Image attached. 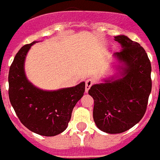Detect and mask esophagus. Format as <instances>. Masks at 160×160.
<instances>
[{"mask_svg":"<svg viewBox=\"0 0 160 160\" xmlns=\"http://www.w3.org/2000/svg\"><path fill=\"white\" fill-rule=\"evenodd\" d=\"M93 83H94V81H93V80H90V79L86 80V81H85V92H86V93H88L89 89H90V87L93 85Z\"/></svg>","mask_w":160,"mask_h":160,"instance_id":"obj_1","label":"esophagus"}]
</instances>
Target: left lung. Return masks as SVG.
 <instances>
[{"mask_svg":"<svg viewBox=\"0 0 160 160\" xmlns=\"http://www.w3.org/2000/svg\"><path fill=\"white\" fill-rule=\"evenodd\" d=\"M114 40L122 47L113 54L116 72L89 90L94 99L93 121L108 134L126 132L141 120L152 88L151 64L145 49L125 35Z\"/></svg>","mask_w":160,"mask_h":160,"instance_id":"left-lung-1","label":"left lung"}]
</instances>
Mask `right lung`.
I'll use <instances>...</instances> for the list:
<instances>
[{
  "label": "right lung",
  "mask_w": 160,
  "mask_h": 160,
  "mask_svg": "<svg viewBox=\"0 0 160 160\" xmlns=\"http://www.w3.org/2000/svg\"><path fill=\"white\" fill-rule=\"evenodd\" d=\"M24 45L17 52L9 71V98L24 127L36 134L54 136L67 129L76 102L84 95L85 83L57 90H44L27 79L24 62L33 44Z\"/></svg>",
  "instance_id": "right-lung-1"
}]
</instances>
